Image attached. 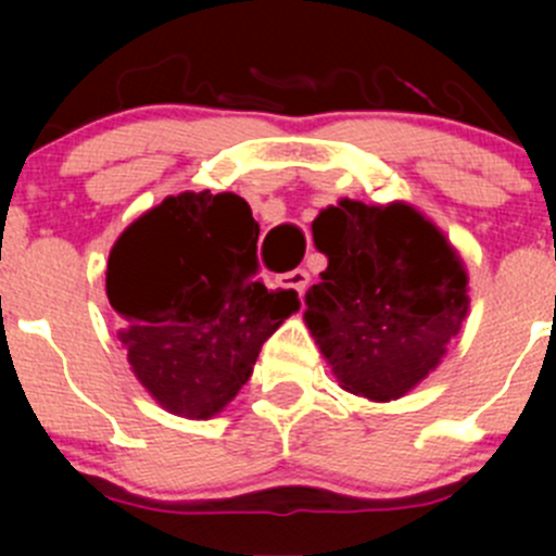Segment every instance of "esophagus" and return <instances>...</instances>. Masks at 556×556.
Returning <instances> with one entry per match:
<instances>
[{"label": "esophagus", "mask_w": 556, "mask_h": 556, "mask_svg": "<svg viewBox=\"0 0 556 556\" xmlns=\"http://www.w3.org/2000/svg\"><path fill=\"white\" fill-rule=\"evenodd\" d=\"M309 282H312V277H309V271H306V268H293V271H288V274H282V277H279V288L293 290V293H299V295L306 293Z\"/></svg>", "instance_id": "1"}]
</instances>
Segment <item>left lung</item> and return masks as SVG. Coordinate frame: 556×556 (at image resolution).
Here are the masks:
<instances>
[{"label": "left lung", "mask_w": 556, "mask_h": 556, "mask_svg": "<svg viewBox=\"0 0 556 556\" xmlns=\"http://www.w3.org/2000/svg\"><path fill=\"white\" fill-rule=\"evenodd\" d=\"M328 255L306 290V325L341 387L395 401L422 382L459 333L468 277L444 233L414 206L339 201L314 220Z\"/></svg>", "instance_id": "1"}]
</instances>
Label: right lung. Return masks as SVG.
Instances as JSON below:
<instances>
[{"mask_svg":"<svg viewBox=\"0 0 556 556\" xmlns=\"http://www.w3.org/2000/svg\"><path fill=\"white\" fill-rule=\"evenodd\" d=\"M257 233L244 199L199 190L169 195L112 247L106 299L128 363L174 414L220 412L263 341L299 309L293 290L257 282Z\"/></svg>","mask_w":556,"mask_h":556,"instance_id":"right-lung-1","label":"right lung"}]
</instances>
